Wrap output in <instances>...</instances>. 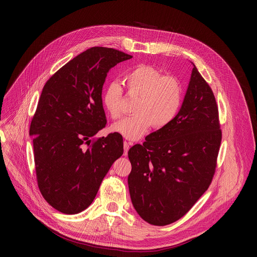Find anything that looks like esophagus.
Here are the masks:
<instances>
[{
    "instance_id": "obj_1",
    "label": "esophagus",
    "mask_w": 257,
    "mask_h": 257,
    "mask_svg": "<svg viewBox=\"0 0 257 257\" xmlns=\"http://www.w3.org/2000/svg\"><path fill=\"white\" fill-rule=\"evenodd\" d=\"M123 144H124V156H127L129 148H130V143L127 142V141H124Z\"/></svg>"
}]
</instances>
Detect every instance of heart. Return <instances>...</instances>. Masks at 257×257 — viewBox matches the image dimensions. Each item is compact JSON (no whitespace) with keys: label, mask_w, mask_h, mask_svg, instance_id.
I'll list each match as a JSON object with an SVG mask.
<instances>
[{"label":"heart","mask_w":257,"mask_h":257,"mask_svg":"<svg viewBox=\"0 0 257 257\" xmlns=\"http://www.w3.org/2000/svg\"><path fill=\"white\" fill-rule=\"evenodd\" d=\"M125 82L129 95L139 97L134 107L136 115L114 123L113 132L137 140L152 125L155 129H163L176 119L184 101V88L177 77L165 75L153 66L139 65L127 73ZM101 99L111 118L122 116L123 89L118 82L105 86Z\"/></svg>","instance_id":"obj_1"}]
</instances>
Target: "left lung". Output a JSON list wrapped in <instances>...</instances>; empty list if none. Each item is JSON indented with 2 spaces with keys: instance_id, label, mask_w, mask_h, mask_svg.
<instances>
[{
  "instance_id": "left-lung-1",
  "label": "left lung",
  "mask_w": 257,
  "mask_h": 257,
  "mask_svg": "<svg viewBox=\"0 0 257 257\" xmlns=\"http://www.w3.org/2000/svg\"><path fill=\"white\" fill-rule=\"evenodd\" d=\"M176 119L135 144L128 186L137 213L154 226L185 215L212 181L222 141L213 92L193 64Z\"/></svg>"
}]
</instances>
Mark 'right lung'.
Returning a JSON list of instances; mask_svg holds the SVG:
<instances>
[{
	"label": "right lung",
	"instance_id": "obj_1",
	"mask_svg": "<svg viewBox=\"0 0 257 257\" xmlns=\"http://www.w3.org/2000/svg\"><path fill=\"white\" fill-rule=\"evenodd\" d=\"M131 58L94 47L69 61L44 86L29 135L34 137L41 193L63 213L87 208L109 168L123 155L122 135L111 133L91 144L90 138L106 124L101 92L107 72Z\"/></svg>",
	"mask_w": 257,
	"mask_h": 257
}]
</instances>
